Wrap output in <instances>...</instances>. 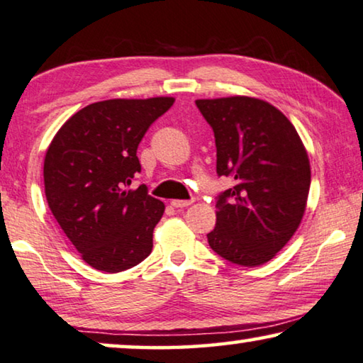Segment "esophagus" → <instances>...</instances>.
Wrapping results in <instances>:
<instances>
[{"instance_id": "esophagus-1", "label": "esophagus", "mask_w": 363, "mask_h": 363, "mask_svg": "<svg viewBox=\"0 0 363 363\" xmlns=\"http://www.w3.org/2000/svg\"><path fill=\"white\" fill-rule=\"evenodd\" d=\"M191 203H193L191 199H174L170 204L174 206V208H188Z\"/></svg>"}]
</instances>
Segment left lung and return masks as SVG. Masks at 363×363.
I'll use <instances>...</instances> for the list:
<instances>
[{
	"mask_svg": "<svg viewBox=\"0 0 363 363\" xmlns=\"http://www.w3.org/2000/svg\"><path fill=\"white\" fill-rule=\"evenodd\" d=\"M213 128L217 175L235 185L217 196L209 247L233 264L255 267L286 247L305 213L310 160L297 130L264 100H196Z\"/></svg>",
	"mask_w": 363,
	"mask_h": 363,
	"instance_id": "left-lung-1",
	"label": "left lung"
}]
</instances>
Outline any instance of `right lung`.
<instances>
[{"mask_svg":"<svg viewBox=\"0 0 363 363\" xmlns=\"http://www.w3.org/2000/svg\"><path fill=\"white\" fill-rule=\"evenodd\" d=\"M175 99H111L77 111L47 149L48 208L94 269L120 272L152 252L165 206L147 186L130 189L141 164L136 150L149 126Z\"/></svg>","mask_w":363,"mask_h":363,"instance_id":"right-lung-1","label":"right lung"}]
</instances>
